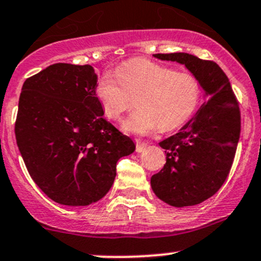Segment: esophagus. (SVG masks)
I'll return each instance as SVG.
<instances>
[{"mask_svg": "<svg viewBox=\"0 0 261 261\" xmlns=\"http://www.w3.org/2000/svg\"><path fill=\"white\" fill-rule=\"evenodd\" d=\"M145 148H146V143L140 142V140H137V146H136L137 153H142Z\"/></svg>", "mask_w": 261, "mask_h": 261, "instance_id": "34e87169", "label": "esophagus"}]
</instances>
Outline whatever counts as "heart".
Masks as SVG:
<instances>
[{
	"mask_svg": "<svg viewBox=\"0 0 261 261\" xmlns=\"http://www.w3.org/2000/svg\"><path fill=\"white\" fill-rule=\"evenodd\" d=\"M200 80L190 72L145 60L123 64L117 74L106 72L96 86V97L107 118L117 121L133 107L138 110L123 122L129 133L144 136L156 127L172 130L194 116L201 102Z\"/></svg>",
	"mask_w": 261,
	"mask_h": 261,
	"instance_id": "b5f03b06",
	"label": "heart"
}]
</instances>
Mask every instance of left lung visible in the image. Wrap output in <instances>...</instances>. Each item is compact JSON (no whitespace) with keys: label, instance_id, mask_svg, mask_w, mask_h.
<instances>
[{"label":"left lung","instance_id":"8db88e82","mask_svg":"<svg viewBox=\"0 0 261 261\" xmlns=\"http://www.w3.org/2000/svg\"><path fill=\"white\" fill-rule=\"evenodd\" d=\"M176 61L200 80L204 101L195 117L174 136L159 143L166 163L150 178L154 194L174 207L195 206L221 189L241 134V112L230 83L215 61L187 53L154 54Z\"/></svg>","mask_w":261,"mask_h":261}]
</instances>
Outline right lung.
Listing matches in <instances>:
<instances>
[{
    "label": "right lung",
    "mask_w": 261,
    "mask_h": 261,
    "mask_svg": "<svg viewBox=\"0 0 261 261\" xmlns=\"http://www.w3.org/2000/svg\"><path fill=\"white\" fill-rule=\"evenodd\" d=\"M91 65L53 64L27 79L14 133L38 187L65 206H87L110 191L117 162L133 140L103 118Z\"/></svg>",
    "instance_id": "add662e5"
}]
</instances>
